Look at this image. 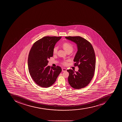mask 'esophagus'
<instances>
[{
	"instance_id": "34e87169",
	"label": "esophagus",
	"mask_w": 122,
	"mask_h": 122,
	"mask_svg": "<svg viewBox=\"0 0 122 122\" xmlns=\"http://www.w3.org/2000/svg\"><path fill=\"white\" fill-rule=\"evenodd\" d=\"M62 72H65L67 71V69L66 68H63L62 69Z\"/></svg>"
}]
</instances>
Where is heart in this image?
<instances>
[{"label":"heart","instance_id":"heart-1","mask_svg":"<svg viewBox=\"0 0 122 122\" xmlns=\"http://www.w3.org/2000/svg\"><path fill=\"white\" fill-rule=\"evenodd\" d=\"M63 48L64 49V50L66 51V52L71 51L72 52L73 50V47L71 43H69L66 42L64 43L62 45ZM58 48L57 47H54L53 50V53L54 54H56L58 52ZM62 64L64 65H67V61H64L62 62Z\"/></svg>","mask_w":122,"mask_h":122}]
</instances>
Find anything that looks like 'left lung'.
Listing matches in <instances>:
<instances>
[{
	"mask_svg": "<svg viewBox=\"0 0 122 122\" xmlns=\"http://www.w3.org/2000/svg\"><path fill=\"white\" fill-rule=\"evenodd\" d=\"M65 38L75 42L78 48L74 61L75 62L74 65L78 66L79 69L77 72L72 69L67 71L69 73L68 82L73 88L81 89L87 86L94 76L95 53L90 43L81 36H66Z\"/></svg>",
	"mask_w": 122,
	"mask_h": 122,
	"instance_id": "left-lung-1",
	"label": "left lung"
}]
</instances>
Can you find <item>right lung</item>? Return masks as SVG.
<instances>
[{"instance_id":"obj_1","label":"right lung","mask_w":122,"mask_h":122,"mask_svg":"<svg viewBox=\"0 0 122 122\" xmlns=\"http://www.w3.org/2000/svg\"><path fill=\"white\" fill-rule=\"evenodd\" d=\"M61 36H46L36 41L29 53V71L31 77L38 86L47 88L55 82L61 72L60 66H47L48 60L53 57V50Z\"/></svg>"}]
</instances>
